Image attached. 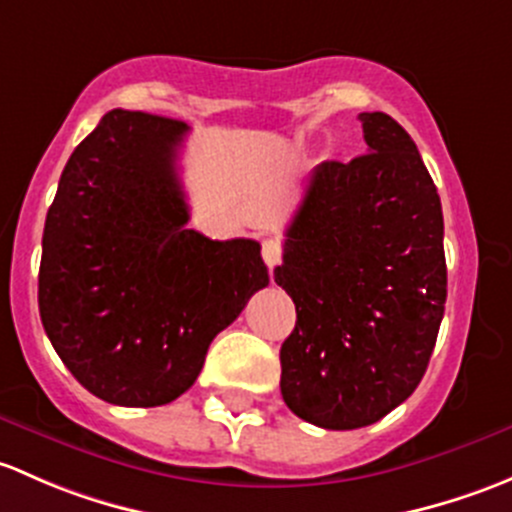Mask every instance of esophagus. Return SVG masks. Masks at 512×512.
Instances as JSON below:
<instances>
[{
	"label": "esophagus",
	"instance_id": "esophagus-1",
	"mask_svg": "<svg viewBox=\"0 0 512 512\" xmlns=\"http://www.w3.org/2000/svg\"><path fill=\"white\" fill-rule=\"evenodd\" d=\"M261 256H263V261H266V266L273 271V268H276L278 263H281V258H283L281 241H278V239H263Z\"/></svg>",
	"mask_w": 512,
	"mask_h": 512
}]
</instances>
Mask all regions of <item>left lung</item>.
<instances>
[{"instance_id": "8db88e82", "label": "left lung", "mask_w": 512, "mask_h": 512, "mask_svg": "<svg viewBox=\"0 0 512 512\" xmlns=\"http://www.w3.org/2000/svg\"><path fill=\"white\" fill-rule=\"evenodd\" d=\"M357 118L367 152L315 167L273 271L295 303L283 402L333 431L370 426L414 392L446 303L434 179L397 120Z\"/></svg>"}]
</instances>
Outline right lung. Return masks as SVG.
I'll use <instances>...</instances> for the list:
<instances>
[{
    "label": "right lung",
    "mask_w": 512,
    "mask_h": 512,
    "mask_svg": "<svg viewBox=\"0 0 512 512\" xmlns=\"http://www.w3.org/2000/svg\"><path fill=\"white\" fill-rule=\"evenodd\" d=\"M182 120L110 110L68 157L41 239L39 313L63 365L118 407L187 392L268 268L254 239L187 229Z\"/></svg>",
    "instance_id": "right-lung-1"
}]
</instances>
